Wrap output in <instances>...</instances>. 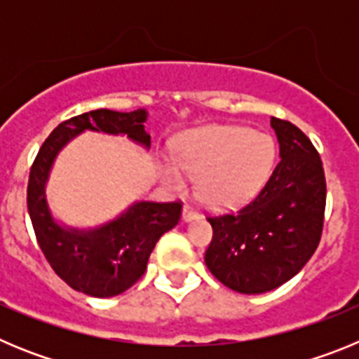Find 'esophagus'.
Wrapping results in <instances>:
<instances>
[{
  "label": "esophagus",
  "mask_w": 359,
  "mask_h": 359,
  "mask_svg": "<svg viewBox=\"0 0 359 359\" xmlns=\"http://www.w3.org/2000/svg\"><path fill=\"white\" fill-rule=\"evenodd\" d=\"M198 217H199V214L196 208L189 207V205H185V207H183V221H185V223H189V221H194V219H198Z\"/></svg>",
  "instance_id": "34e87169"
}]
</instances>
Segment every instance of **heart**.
<instances>
[{
	"label": "heart",
	"mask_w": 359,
	"mask_h": 359,
	"mask_svg": "<svg viewBox=\"0 0 359 359\" xmlns=\"http://www.w3.org/2000/svg\"><path fill=\"white\" fill-rule=\"evenodd\" d=\"M275 142L243 126L192 129L176 142V161L161 163V176L174 190L187 187L185 172L199 177V198L215 208L236 207L261 189L275 163Z\"/></svg>",
	"instance_id": "1"
}]
</instances>
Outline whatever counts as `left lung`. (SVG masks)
<instances>
[{
    "label": "left lung",
    "mask_w": 359,
    "mask_h": 359,
    "mask_svg": "<svg viewBox=\"0 0 359 359\" xmlns=\"http://www.w3.org/2000/svg\"><path fill=\"white\" fill-rule=\"evenodd\" d=\"M280 161L255 199L208 217L210 273L230 290L259 294L282 286L318 248L325 214V174L318 151L297 126L271 118Z\"/></svg>",
    "instance_id": "8db88e82"
}]
</instances>
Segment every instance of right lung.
I'll return each mask as SVG.
<instances>
[{
  "mask_svg": "<svg viewBox=\"0 0 359 359\" xmlns=\"http://www.w3.org/2000/svg\"><path fill=\"white\" fill-rule=\"evenodd\" d=\"M147 111L118 113L95 109L59 123L41 145L28 177L27 205L41 252L52 269L75 291L106 298L123 293L140 280L151 252L165 231L182 217V201H138L115 221L93 228H65L52 217L44 194L53 160L73 136L84 131L126 135L136 144L151 147L144 122Z\"/></svg>",
  "mask_w": 359,
  "mask_h": 359,
  "instance_id": "1",
  "label": "right lung"
}]
</instances>
